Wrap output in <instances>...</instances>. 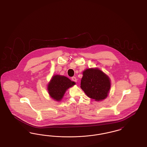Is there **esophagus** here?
Segmentation results:
<instances>
[{"mask_svg": "<svg viewBox=\"0 0 147 147\" xmlns=\"http://www.w3.org/2000/svg\"><path fill=\"white\" fill-rule=\"evenodd\" d=\"M71 80H72V81H73V82H77V78H76L75 77H71Z\"/></svg>", "mask_w": 147, "mask_h": 147, "instance_id": "1", "label": "esophagus"}]
</instances>
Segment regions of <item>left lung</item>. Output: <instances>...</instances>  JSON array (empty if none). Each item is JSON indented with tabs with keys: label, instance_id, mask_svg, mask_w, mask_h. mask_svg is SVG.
Listing matches in <instances>:
<instances>
[{
	"label": "left lung",
	"instance_id": "obj_1",
	"mask_svg": "<svg viewBox=\"0 0 147 147\" xmlns=\"http://www.w3.org/2000/svg\"><path fill=\"white\" fill-rule=\"evenodd\" d=\"M80 88L86 95L99 101L107 98L111 88L109 77L98 68H89L83 72Z\"/></svg>",
	"mask_w": 147,
	"mask_h": 147
}]
</instances>
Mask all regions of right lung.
Instances as JSON below:
<instances>
[{
    "instance_id": "obj_1",
    "label": "right lung",
    "mask_w": 147,
    "mask_h": 147,
    "mask_svg": "<svg viewBox=\"0 0 147 147\" xmlns=\"http://www.w3.org/2000/svg\"><path fill=\"white\" fill-rule=\"evenodd\" d=\"M76 83L67 77L55 75L53 76L48 84L47 89L51 98L57 101H60L67 91Z\"/></svg>"
}]
</instances>
